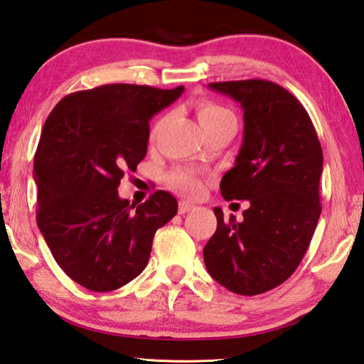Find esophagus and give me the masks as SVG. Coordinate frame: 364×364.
Wrapping results in <instances>:
<instances>
[{
	"instance_id": "obj_1",
	"label": "esophagus",
	"mask_w": 364,
	"mask_h": 364,
	"mask_svg": "<svg viewBox=\"0 0 364 364\" xmlns=\"http://www.w3.org/2000/svg\"><path fill=\"white\" fill-rule=\"evenodd\" d=\"M193 208H194L193 203H189V202H186V200H181V202H180V207H178V213L184 215V213H188V211H191Z\"/></svg>"
}]
</instances>
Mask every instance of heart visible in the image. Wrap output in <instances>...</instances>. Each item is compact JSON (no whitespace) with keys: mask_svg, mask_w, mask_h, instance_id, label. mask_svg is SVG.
<instances>
[{"mask_svg":"<svg viewBox=\"0 0 364 364\" xmlns=\"http://www.w3.org/2000/svg\"><path fill=\"white\" fill-rule=\"evenodd\" d=\"M194 109L197 121H199L203 132L215 129L224 122H235V117L229 109L211 100H199L194 105ZM159 127L161 122H157L156 127L153 129V135L159 130ZM168 181L171 186L176 188L181 194L188 197H199L202 194V181L199 180V176L191 170L178 168L175 171H171L168 175Z\"/></svg>","mask_w":364,"mask_h":364,"instance_id":"heart-1","label":"heart"}]
</instances>
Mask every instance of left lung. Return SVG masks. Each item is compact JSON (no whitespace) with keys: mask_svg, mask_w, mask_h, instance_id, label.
<instances>
[{"mask_svg":"<svg viewBox=\"0 0 364 364\" xmlns=\"http://www.w3.org/2000/svg\"><path fill=\"white\" fill-rule=\"evenodd\" d=\"M243 108V143L221 180L226 200H248L243 221H224L203 248L208 274L229 291L256 296L293 275L321 213L323 151L297 98L266 79L211 82Z\"/></svg>","mask_w":364,"mask_h":364,"instance_id":"left-lung-1","label":"left lung"}]
</instances>
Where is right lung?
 Listing matches in <instances>:
<instances>
[{"label":"right lung","mask_w":364,"mask_h":364,"mask_svg":"<svg viewBox=\"0 0 364 364\" xmlns=\"http://www.w3.org/2000/svg\"><path fill=\"white\" fill-rule=\"evenodd\" d=\"M183 90L107 84L67 95L46 119L33 165L36 223L63 272L90 291L140 275L156 230L176 215L165 191L135 207L117 188L146 156L151 117Z\"/></svg>","instance_id":"obj_1"}]
</instances>
